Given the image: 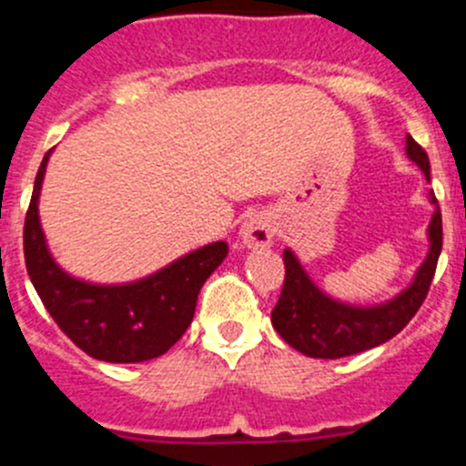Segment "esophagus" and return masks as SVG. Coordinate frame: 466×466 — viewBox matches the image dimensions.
<instances>
[{"label":"esophagus","mask_w":466,"mask_h":466,"mask_svg":"<svg viewBox=\"0 0 466 466\" xmlns=\"http://www.w3.org/2000/svg\"><path fill=\"white\" fill-rule=\"evenodd\" d=\"M272 237H275V228H272L270 216L263 214V211H255V214L248 216L238 229V238L250 250L268 248L272 243Z\"/></svg>","instance_id":"1"}]
</instances>
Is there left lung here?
<instances>
[{
  "label": "left lung",
  "mask_w": 466,
  "mask_h": 466,
  "mask_svg": "<svg viewBox=\"0 0 466 466\" xmlns=\"http://www.w3.org/2000/svg\"><path fill=\"white\" fill-rule=\"evenodd\" d=\"M406 155L424 171L426 180H431L429 155L410 135H406ZM429 200L435 209L426 229L429 237L426 259L417 268L410 284L385 302L363 307V304H350L331 298L309 277L298 255L286 248L284 290L277 307L272 309V327L277 329V333L293 350L311 359H342V356L360 354L397 336L426 299L441 252V214L433 191L429 194Z\"/></svg>",
  "instance_id": "1"
}]
</instances>
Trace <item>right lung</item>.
<instances>
[{"instance_id":"obj_1","label":"right lung","mask_w":466,"mask_h":466,"mask_svg":"<svg viewBox=\"0 0 466 466\" xmlns=\"http://www.w3.org/2000/svg\"><path fill=\"white\" fill-rule=\"evenodd\" d=\"M51 153L37 168L25 220V261L33 289L65 336L92 359L106 363L157 359L194 320L200 289L228 257V243H209L124 284H96L69 275L51 255L37 211Z\"/></svg>"}]
</instances>
